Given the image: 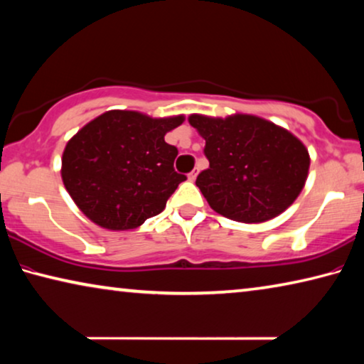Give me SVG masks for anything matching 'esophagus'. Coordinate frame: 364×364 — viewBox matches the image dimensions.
Here are the masks:
<instances>
[{
  "mask_svg": "<svg viewBox=\"0 0 364 364\" xmlns=\"http://www.w3.org/2000/svg\"><path fill=\"white\" fill-rule=\"evenodd\" d=\"M198 173H199V170H193V171L188 175V180H189V181H194L196 176H198Z\"/></svg>",
  "mask_w": 364,
  "mask_h": 364,
  "instance_id": "esophagus-1",
  "label": "esophagus"
}]
</instances>
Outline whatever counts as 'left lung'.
<instances>
[{"mask_svg": "<svg viewBox=\"0 0 364 364\" xmlns=\"http://www.w3.org/2000/svg\"><path fill=\"white\" fill-rule=\"evenodd\" d=\"M188 119L205 139L209 160L196 186L217 213L261 223L295 203L306 183L309 154L290 131L252 114Z\"/></svg>", "mask_w": 364, "mask_h": 364, "instance_id": "1", "label": "left lung"}]
</instances>
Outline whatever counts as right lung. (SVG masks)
<instances>
[{
  "mask_svg": "<svg viewBox=\"0 0 364 364\" xmlns=\"http://www.w3.org/2000/svg\"><path fill=\"white\" fill-rule=\"evenodd\" d=\"M183 121V114L109 109L79 129L63 152L61 178L80 212L102 228L123 232L164 210L186 180L173 168L178 149L165 142Z\"/></svg>",
  "mask_w": 364,
  "mask_h": 364,
  "instance_id": "1",
  "label": "right lung"
}]
</instances>
